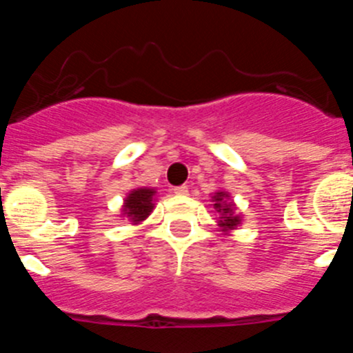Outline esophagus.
<instances>
[{"instance_id": "obj_1", "label": "esophagus", "mask_w": 353, "mask_h": 353, "mask_svg": "<svg viewBox=\"0 0 353 353\" xmlns=\"http://www.w3.org/2000/svg\"><path fill=\"white\" fill-rule=\"evenodd\" d=\"M173 192H174V194L183 196V194H187V192H189V189H187V185H179V187H174Z\"/></svg>"}]
</instances>
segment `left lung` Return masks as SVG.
<instances>
[{"label":"left lung","mask_w":353,"mask_h":353,"mask_svg":"<svg viewBox=\"0 0 353 353\" xmlns=\"http://www.w3.org/2000/svg\"><path fill=\"white\" fill-rule=\"evenodd\" d=\"M214 201H215L214 208L217 212H221L219 226L223 228V232H228V230H233V228L239 226L240 217L239 215H233V208H235V205L228 203L226 192H223V191L215 192Z\"/></svg>","instance_id":"left-lung-1"}]
</instances>
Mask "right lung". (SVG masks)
Instances as JSON below:
<instances>
[{
	"label": "right lung",
	"instance_id": "right-lung-1",
	"mask_svg": "<svg viewBox=\"0 0 353 353\" xmlns=\"http://www.w3.org/2000/svg\"><path fill=\"white\" fill-rule=\"evenodd\" d=\"M154 189H146V187H139L129 192L125 198V205H123V214L130 217L134 224L141 223L150 215V212L154 210Z\"/></svg>",
	"mask_w": 353,
	"mask_h": 353
}]
</instances>
